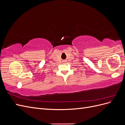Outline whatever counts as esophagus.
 I'll list each match as a JSON object with an SVG mask.
<instances>
[{"label":"esophagus","mask_w":125,"mask_h":125,"mask_svg":"<svg viewBox=\"0 0 125 125\" xmlns=\"http://www.w3.org/2000/svg\"><path fill=\"white\" fill-rule=\"evenodd\" d=\"M66 62H67V60H63L62 61L63 63H66Z\"/></svg>","instance_id":"obj_1"}]
</instances>
